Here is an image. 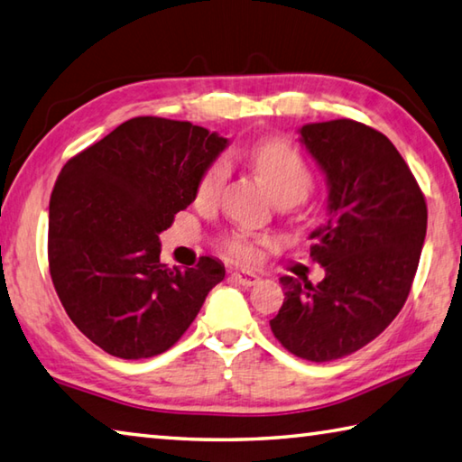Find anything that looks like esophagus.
Listing matches in <instances>:
<instances>
[{
	"label": "esophagus",
	"instance_id": "esophagus-1",
	"mask_svg": "<svg viewBox=\"0 0 462 462\" xmlns=\"http://www.w3.org/2000/svg\"><path fill=\"white\" fill-rule=\"evenodd\" d=\"M231 277L237 283H241V285H245V287H249V285H255L257 282H259V275L257 273H254V272H245V269H239V272H233L231 273Z\"/></svg>",
	"mask_w": 462,
	"mask_h": 462
}]
</instances>
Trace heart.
I'll use <instances>...</instances> for the list:
<instances>
[{
	"mask_svg": "<svg viewBox=\"0 0 462 462\" xmlns=\"http://www.w3.org/2000/svg\"><path fill=\"white\" fill-rule=\"evenodd\" d=\"M251 161L277 203L295 205L310 193L313 182L311 171L300 151L285 138L273 136L257 143L251 151ZM227 171L229 162L221 156L203 172L197 187L199 201L208 203L219 195ZM225 247L241 259H251L255 255V243L247 235H233L225 241Z\"/></svg>",
	"mask_w": 462,
	"mask_h": 462,
	"instance_id": "1",
	"label": "heart"
}]
</instances>
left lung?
Segmentation results:
<instances>
[{
  "label": "left lung",
  "mask_w": 462,
  "mask_h": 462,
  "mask_svg": "<svg viewBox=\"0 0 462 462\" xmlns=\"http://www.w3.org/2000/svg\"><path fill=\"white\" fill-rule=\"evenodd\" d=\"M300 143L324 172L328 217L310 233L318 285L283 275L285 300L269 321L285 350L332 362L372 342L411 291L426 237V203L396 146L350 118L310 123Z\"/></svg>",
  "instance_id": "1"
}]
</instances>
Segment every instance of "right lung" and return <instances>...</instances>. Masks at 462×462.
Wrapping results in <instances>:
<instances>
[{
    "mask_svg": "<svg viewBox=\"0 0 462 462\" xmlns=\"http://www.w3.org/2000/svg\"><path fill=\"white\" fill-rule=\"evenodd\" d=\"M227 146L203 126L138 116L64 164L50 199V273L69 319L104 352H167L223 282L215 257L185 272L164 265L159 235Z\"/></svg>",
    "mask_w": 462,
    "mask_h": 462,
    "instance_id": "obj_1",
    "label": "right lung"
}]
</instances>
